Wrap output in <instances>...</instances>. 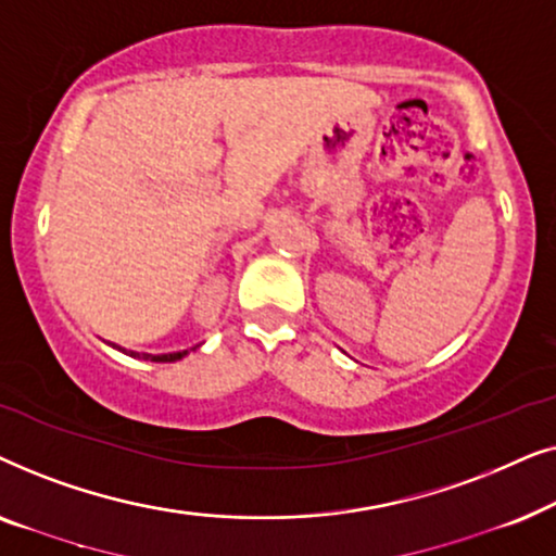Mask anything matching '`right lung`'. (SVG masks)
<instances>
[{"label":"right lung","mask_w":556,"mask_h":556,"mask_svg":"<svg viewBox=\"0 0 556 556\" xmlns=\"http://www.w3.org/2000/svg\"><path fill=\"white\" fill-rule=\"evenodd\" d=\"M200 346V344H197ZM197 346H192V349H197ZM192 349H181V352H172V354H139V352H124L126 354H131V356H139V359H151V362H177V359H181V356H187L189 352H192Z\"/></svg>","instance_id":"right-lung-1"}]
</instances>
